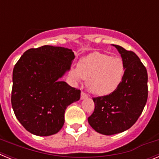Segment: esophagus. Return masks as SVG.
Instances as JSON below:
<instances>
[{
  "label": "esophagus",
  "mask_w": 159,
  "mask_h": 159,
  "mask_svg": "<svg viewBox=\"0 0 159 159\" xmlns=\"http://www.w3.org/2000/svg\"><path fill=\"white\" fill-rule=\"evenodd\" d=\"M86 98H88V95H87L86 94L84 93V92H82V93H81L80 99H86Z\"/></svg>",
  "instance_id": "34e87169"
}]
</instances>
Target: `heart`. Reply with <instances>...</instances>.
<instances>
[{"mask_svg": "<svg viewBox=\"0 0 159 159\" xmlns=\"http://www.w3.org/2000/svg\"><path fill=\"white\" fill-rule=\"evenodd\" d=\"M125 65L119 57L93 52L80 60L78 68L71 71L75 80L83 79L91 93L107 95L114 92L123 81Z\"/></svg>", "mask_w": 159, "mask_h": 159, "instance_id": "1", "label": "heart"}]
</instances>
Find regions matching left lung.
<instances>
[{"mask_svg":"<svg viewBox=\"0 0 159 159\" xmlns=\"http://www.w3.org/2000/svg\"><path fill=\"white\" fill-rule=\"evenodd\" d=\"M116 47L125 65L123 81L111 94L93 98L95 110L88 118L90 126L105 135L128 130L137 121L147 100V71L137 55Z\"/></svg>","mask_w":159,"mask_h":159,"instance_id":"8db88e82","label":"left lung"}]
</instances>
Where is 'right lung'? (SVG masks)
<instances>
[{
	"label": "right lung",
	"mask_w": 159,
	"mask_h": 159,
	"mask_svg": "<svg viewBox=\"0 0 159 159\" xmlns=\"http://www.w3.org/2000/svg\"><path fill=\"white\" fill-rule=\"evenodd\" d=\"M74 59L71 49L44 45L27 50L14 67L12 109L32 134H57L64 126L67 107L80 99V90L60 80L70 71Z\"/></svg>",
	"instance_id": "right-lung-1"
}]
</instances>
